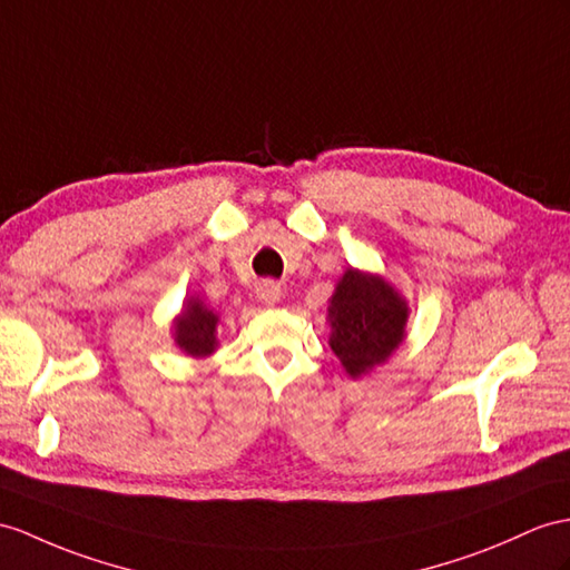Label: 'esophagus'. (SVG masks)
Masks as SVG:
<instances>
[{
    "mask_svg": "<svg viewBox=\"0 0 570 570\" xmlns=\"http://www.w3.org/2000/svg\"><path fill=\"white\" fill-rule=\"evenodd\" d=\"M256 295H258V299L263 302V304H275L277 299H281V285H277L275 281H263L258 287H256Z\"/></svg>",
    "mask_w": 570,
    "mask_h": 570,
    "instance_id": "obj_1",
    "label": "esophagus"
}]
</instances>
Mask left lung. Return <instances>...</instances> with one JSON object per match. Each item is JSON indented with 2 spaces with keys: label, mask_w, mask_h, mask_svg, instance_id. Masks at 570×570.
<instances>
[{
  "label": "left lung",
  "mask_w": 570,
  "mask_h": 570,
  "mask_svg": "<svg viewBox=\"0 0 570 570\" xmlns=\"http://www.w3.org/2000/svg\"><path fill=\"white\" fill-rule=\"evenodd\" d=\"M406 302L382 277L348 268L331 297V348L357 377L384 363L404 341Z\"/></svg>",
  "instance_id": "1"
}]
</instances>
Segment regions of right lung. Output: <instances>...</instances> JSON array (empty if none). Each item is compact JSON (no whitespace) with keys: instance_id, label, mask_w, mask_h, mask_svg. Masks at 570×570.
Listing matches in <instances>:
<instances>
[{"instance_id":"right-lung-1","label":"right lung","mask_w":570,"mask_h":570,"mask_svg":"<svg viewBox=\"0 0 570 570\" xmlns=\"http://www.w3.org/2000/svg\"><path fill=\"white\" fill-rule=\"evenodd\" d=\"M215 326H217V316L207 307H203L200 299L196 297L188 299L184 314H180L176 322L178 348L196 357L210 355L217 345Z\"/></svg>"}]
</instances>
